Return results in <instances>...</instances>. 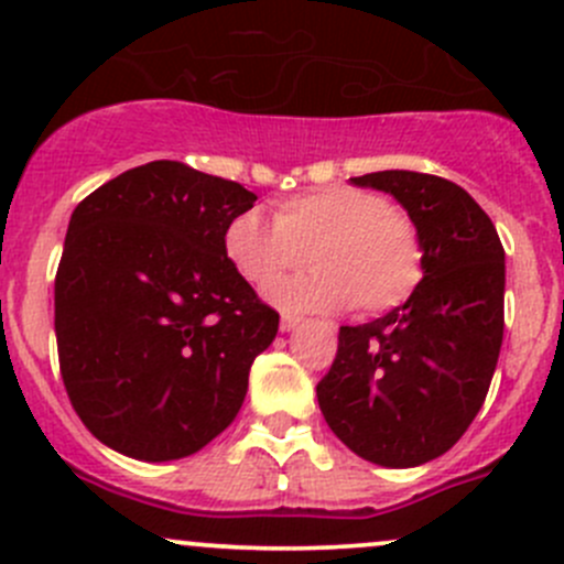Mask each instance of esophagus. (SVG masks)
<instances>
[{"instance_id": "esophagus-1", "label": "esophagus", "mask_w": 564, "mask_h": 564, "mask_svg": "<svg viewBox=\"0 0 564 564\" xmlns=\"http://www.w3.org/2000/svg\"><path fill=\"white\" fill-rule=\"evenodd\" d=\"M300 324L297 314H281V329H294Z\"/></svg>"}]
</instances>
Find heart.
<instances>
[{"mask_svg": "<svg viewBox=\"0 0 564 564\" xmlns=\"http://www.w3.org/2000/svg\"><path fill=\"white\" fill-rule=\"evenodd\" d=\"M224 248L261 292L311 259L314 272L275 289L278 303L305 311L355 305L366 316L388 314L417 292L425 272L417 226L362 187L300 193L278 204L275 220L248 209L226 226Z\"/></svg>", "mask_w": 564, "mask_h": 564, "instance_id": "obj_1", "label": "heart"}]
</instances>
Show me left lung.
<instances>
[{"mask_svg":"<svg viewBox=\"0 0 564 564\" xmlns=\"http://www.w3.org/2000/svg\"><path fill=\"white\" fill-rule=\"evenodd\" d=\"M351 182L403 204L425 272L401 308L340 327L316 398L351 453L403 469L451 451L486 401L505 333V248L480 204L445 176L390 169Z\"/></svg>","mask_w":564,"mask_h":564,"instance_id":"1","label":"left lung"}]
</instances>
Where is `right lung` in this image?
<instances>
[{"instance_id":"right-lung-1","label":"right lung","mask_w":564,"mask_h":564,"mask_svg":"<svg viewBox=\"0 0 564 564\" xmlns=\"http://www.w3.org/2000/svg\"><path fill=\"white\" fill-rule=\"evenodd\" d=\"M253 202L240 182L152 161L73 209L54 281L56 351L73 409L111 451L185 458L240 412L281 322L224 248Z\"/></svg>"}]
</instances>
